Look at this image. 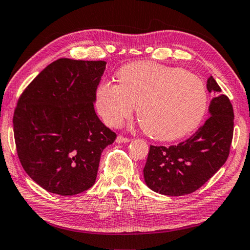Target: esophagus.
<instances>
[{
  "label": "esophagus",
  "instance_id": "34e87169",
  "mask_svg": "<svg viewBox=\"0 0 250 250\" xmlns=\"http://www.w3.org/2000/svg\"><path fill=\"white\" fill-rule=\"evenodd\" d=\"M116 141H117V143H128V142H130V139L122 137V135H118Z\"/></svg>",
  "mask_w": 250,
  "mask_h": 250
}]
</instances>
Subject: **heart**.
<instances>
[{
  "mask_svg": "<svg viewBox=\"0 0 250 250\" xmlns=\"http://www.w3.org/2000/svg\"><path fill=\"white\" fill-rule=\"evenodd\" d=\"M119 84L103 82L96 107L110 126L137 116L145 132L159 141H174L195 130L206 115L208 92L194 74L151 62H134L118 70Z\"/></svg>",
  "mask_w": 250,
  "mask_h": 250,
  "instance_id": "heart-1",
  "label": "heart"
}]
</instances>
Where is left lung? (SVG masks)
Instances as JSON below:
<instances>
[{
    "mask_svg": "<svg viewBox=\"0 0 250 250\" xmlns=\"http://www.w3.org/2000/svg\"><path fill=\"white\" fill-rule=\"evenodd\" d=\"M206 87L215 98L205 124L177 146H150L143 176L152 191L168 196L193 193L226 162L234 132V110L213 76Z\"/></svg>",
    "mask_w": 250,
    "mask_h": 250,
    "instance_id": "1",
    "label": "left lung"
}]
</instances>
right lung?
Instances as JSON below:
<instances>
[{
	"instance_id": "obj_1",
	"label": "right lung",
	"mask_w": 250,
	"mask_h": 250,
	"mask_svg": "<svg viewBox=\"0 0 250 250\" xmlns=\"http://www.w3.org/2000/svg\"><path fill=\"white\" fill-rule=\"evenodd\" d=\"M105 64L57 59L20 97L13 117L19 159L47 192L70 196L90 188L101 153L116 140L94 108Z\"/></svg>"
}]
</instances>
